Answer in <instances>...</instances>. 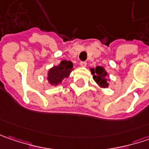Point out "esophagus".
<instances>
[{
  "instance_id": "34e87169",
  "label": "esophagus",
  "mask_w": 149,
  "mask_h": 149,
  "mask_svg": "<svg viewBox=\"0 0 149 149\" xmlns=\"http://www.w3.org/2000/svg\"><path fill=\"white\" fill-rule=\"evenodd\" d=\"M79 65L81 66V67H85V66L87 65V63H86L85 61H81V62L79 63Z\"/></svg>"
}]
</instances>
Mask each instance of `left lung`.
Instances as JSON below:
<instances>
[{"label":"left lung","mask_w":149,"mask_h":149,"mask_svg":"<svg viewBox=\"0 0 149 149\" xmlns=\"http://www.w3.org/2000/svg\"><path fill=\"white\" fill-rule=\"evenodd\" d=\"M90 71H91V74H93L94 80L101 89H105V88L109 87V81H110V79L108 78L109 74L104 67L97 66L95 69L91 68Z\"/></svg>","instance_id":"obj_1"}]
</instances>
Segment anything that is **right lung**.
<instances>
[{
	"label": "right lung",
	"mask_w": 149,
	"mask_h": 149,
	"mask_svg": "<svg viewBox=\"0 0 149 149\" xmlns=\"http://www.w3.org/2000/svg\"><path fill=\"white\" fill-rule=\"evenodd\" d=\"M74 70L71 61L63 60L58 65L50 68L47 73V80L50 85L57 86L62 83V81L70 76L71 71Z\"/></svg>",
	"instance_id": "right-lung-1"
}]
</instances>
